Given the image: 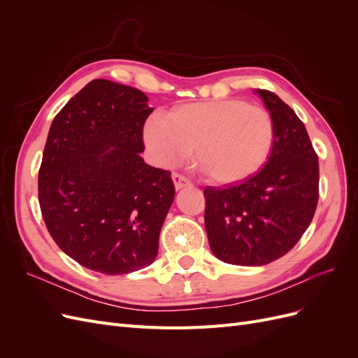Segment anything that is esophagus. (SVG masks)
I'll return each instance as SVG.
<instances>
[{"label": "esophagus", "instance_id": "esophagus-1", "mask_svg": "<svg viewBox=\"0 0 358 358\" xmlns=\"http://www.w3.org/2000/svg\"><path fill=\"white\" fill-rule=\"evenodd\" d=\"M171 180H173V183H175L176 191H179V189H182V188H185V187H189V185H191V182H189L185 176L179 175V173H173V175H171Z\"/></svg>", "mask_w": 358, "mask_h": 358}]
</instances>
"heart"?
I'll list each match as a JSON object with an SVG mask.
<instances>
[{
  "label": "heart",
  "mask_w": 358,
  "mask_h": 358,
  "mask_svg": "<svg viewBox=\"0 0 358 358\" xmlns=\"http://www.w3.org/2000/svg\"><path fill=\"white\" fill-rule=\"evenodd\" d=\"M145 145L152 158L169 166L194 149V161L216 185H231L254 176L272 152L275 125L262 107L245 100L189 103L167 117L145 124Z\"/></svg>",
  "instance_id": "heart-1"
}]
</instances>
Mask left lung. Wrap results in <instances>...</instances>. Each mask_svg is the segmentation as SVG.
Listing matches in <instances>:
<instances>
[{
	"label": "left lung",
	"mask_w": 358,
	"mask_h": 358,
	"mask_svg": "<svg viewBox=\"0 0 358 358\" xmlns=\"http://www.w3.org/2000/svg\"><path fill=\"white\" fill-rule=\"evenodd\" d=\"M255 94L275 125L266 166L236 187L204 189L212 252L236 266H264L284 257L306 231L318 203V157L305 125L276 94Z\"/></svg>",
	"instance_id": "1"
}]
</instances>
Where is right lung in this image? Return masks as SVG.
<instances>
[{
    "instance_id": "1",
    "label": "right lung",
    "mask_w": 358,
    "mask_h": 358,
    "mask_svg": "<svg viewBox=\"0 0 358 358\" xmlns=\"http://www.w3.org/2000/svg\"><path fill=\"white\" fill-rule=\"evenodd\" d=\"M148 96L95 79L50 125L38 171V201L52 239L74 262L104 275L154 263L175 199L167 170L148 166Z\"/></svg>"
}]
</instances>
